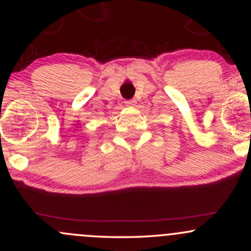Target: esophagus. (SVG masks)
<instances>
[{
    "instance_id": "esophagus-1",
    "label": "esophagus",
    "mask_w": 251,
    "mask_h": 251,
    "mask_svg": "<svg viewBox=\"0 0 251 251\" xmlns=\"http://www.w3.org/2000/svg\"><path fill=\"white\" fill-rule=\"evenodd\" d=\"M125 104H126V106H135L136 101L132 100V99H131V100H126Z\"/></svg>"
}]
</instances>
